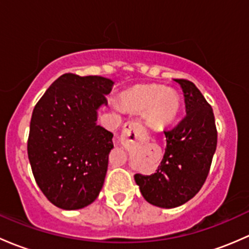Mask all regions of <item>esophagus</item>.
Returning <instances> with one entry per match:
<instances>
[{"label": "esophagus", "mask_w": 249, "mask_h": 249, "mask_svg": "<svg viewBox=\"0 0 249 249\" xmlns=\"http://www.w3.org/2000/svg\"><path fill=\"white\" fill-rule=\"evenodd\" d=\"M143 135V127L137 121H127L124 124L121 134V142L124 145H129L130 142L140 139Z\"/></svg>", "instance_id": "34e87169"}]
</instances>
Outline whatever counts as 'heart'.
Masks as SVG:
<instances>
[{
	"mask_svg": "<svg viewBox=\"0 0 249 249\" xmlns=\"http://www.w3.org/2000/svg\"><path fill=\"white\" fill-rule=\"evenodd\" d=\"M124 109L142 111L146 122L153 128L171 124L181 110V97L175 89L160 85H137L120 94Z\"/></svg>",
	"mask_w": 249,
	"mask_h": 249,
	"instance_id": "obj_1",
	"label": "heart"
}]
</instances>
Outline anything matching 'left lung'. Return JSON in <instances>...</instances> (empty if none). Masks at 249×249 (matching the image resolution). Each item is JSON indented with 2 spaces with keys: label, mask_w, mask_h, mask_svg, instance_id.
<instances>
[{
  "label": "left lung",
  "mask_w": 249,
  "mask_h": 249,
  "mask_svg": "<svg viewBox=\"0 0 249 249\" xmlns=\"http://www.w3.org/2000/svg\"><path fill=\"white\" fill-rule=\"evenodd\" d=\"M175 81L183 91L186 116L178 125L164 130L166 148L156 173L134 175L145 200L163 209L183 205L200 191L217 147L211 106L192 81Z\"/></svg>",
  "instance_id": "left-lung-1"
}]
</instances>
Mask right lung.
Instances as JSON below:
<instances>
[{
	"mask_svg": "<svg viewBox=\"0 0 249 249\" xmlns=\"http://www.w3.org/2000/svg\"><path fill=\"white\" fill-rule=\"evenodd\" d=\"M112 86L103 76L63 74L33 109L31 168L40 191L60 209H83L103 187L114 134L97 124V110L107 106Z\"/></svg>",
	"mask_w": 249,
	"mask_h": 249,
	"instance_id": "1",
	"label": "right lung"
}]
</instances>
